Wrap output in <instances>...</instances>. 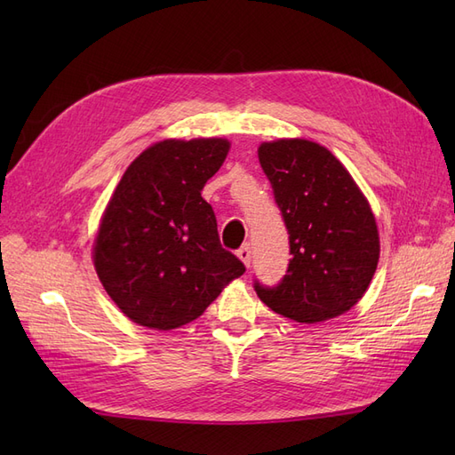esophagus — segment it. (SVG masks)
I'll use <instances>...</instances> for the list:
<instances>
[{
	"mask_svg": "<svg viewBox=\"0 0 455 455\" xmlns=\"http://www.w3.org/2000/svg\"><path fill=\"white\" fill-rule=\"evenodd\" d=\"M237 256H239V259L243 261L246 267H251V246L249 244H243L241 249L237 251Z\"/></svg>",
	"mask_w": 455,
	"mask_h": 455,
	"instance_id": "obj_1",
	"label": "esophagus"
}]
</instances>
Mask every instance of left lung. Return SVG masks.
I'll list each match as a JSON object with an SVG mask.
<instances>
[{
  "instance_id": "obj_1",
  "label": "left lung",
  "mask_w": 455,
  "mask_h": 455,
  "mask_svg": "<svg viewBox=\"0 0 455 455\" xmlns=\"http://www.w3.org/2000/svg\"><path fill=\"white\" fill-rule=\"evenodd\" d=\"M258 157L292 254L277 286L254 281L258 298L275 313L306 324L349 311L366 292L379 259L376 218L363 191L321 144L264 142Z\"/></svg>"
}]
</instances>
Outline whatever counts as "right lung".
<instances>
[{
    "instance_id": "right-lung-1",
    "label": "right lung",
    "mask_w": 455,
    "mask_h": 455,
    "mask_svg": "<svg viewBox=\"0 0 455 455\" xmlns=\"http://www.w3.org/2000/svg\"><path fill=\"white\" fill-rule=\"evenodd\" d=\"M228 151L224 139L163 140L123 174L94 241V267L132 323L188 324L244 273L220 244L214 211L201 197Z\"/></svg>"
}]
</instances>
